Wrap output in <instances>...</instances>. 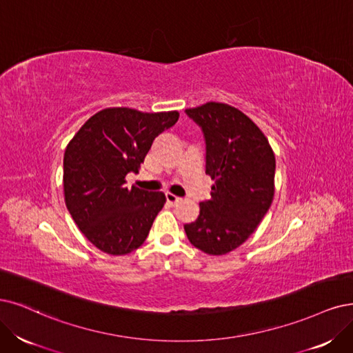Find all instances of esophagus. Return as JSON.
<instances>
[{
	"label": "esophagus",
	"instance_id": "1",
	"mask_svg": "<svg viewBox=\"0 0 353 353\" xmlns=\"http://www.w3.org/2000/svg\"><path fill=\"white\" fill-rule=\"evenodd\" d=\"M165 199L170 205H176L181 201L179 196H176V194H173V193H165Z\"/></svg>",
	"mask_w": 353,
	"mask_h": 353
}]
</instances>
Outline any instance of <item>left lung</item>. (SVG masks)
Here are the masks:
<instances>
[{
	"mask_svg": "<svg viewBox=\"0 0 353 353\" xmlns=\"http://www.w3.org/2000/svg\"><path fill=\"white\" fill-rule=\"evenodd\" d=\"M206 142L205 173L215 181L211 199L185 225L189 241L203 253L236 250L263 219L275 193V154L260 128L237 108L208 101L186 109Z\"/></svg>",
	"mask_w": 353,
	"mask_h": 353,
	"instance_id": "left-lung-1",
	"label": "left lung"
}]
</instances>
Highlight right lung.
Returning a JSON list of instances; mask_svg holds the SVG:
<instances>
[{
  "label": "right lung",
  "mask_w": 353,
  "mask_h": 353,
  "mask_svg": "<svg viewBox=\"0 0 353 353\" xmlns=\"http://www.w3.org/2000/svg\"><path fill=\"white\" fill-rule=\"evenodd\" d=\"M177 119V110L108 108L91 116L67 145L65 205L85 239L103 253L128 254L145 241L165 196L126 188V174L139 172L152 141Z\"/></svg>",
  "instance_id": "1"
}]
</instances>
